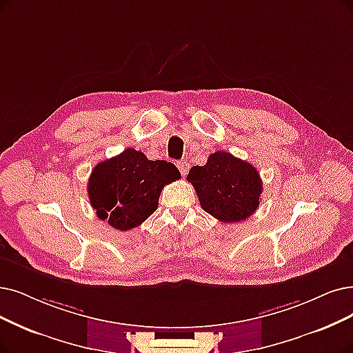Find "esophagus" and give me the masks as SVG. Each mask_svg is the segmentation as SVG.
I'll use <instances>...</instances> for the list:
<instances>
[{"mask_svg":"<svg viewBox=\"0 0 353 353\" xmlns=\"http://www.w3.org/2000/svg\"><path fill=\"white\" fill-rule=\"evenodd\" d=\"M176 166H178V169H179V172H181L182 176L187 175V171H188V162H187V161H179V162L176 163Z\"/></svg>","mask_w":353,"mask_h":353,"instance_id":"obj_1","label":"esophagus"}]
</instances>
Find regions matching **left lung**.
<instances>
[{
    "mask_svg": "<svg viewBox=\"0 0 353 353\" xmlns=\"http://www.w3.org/2000/svg\"><path fill=\"white\" fill-rule=\"evenodd\" d=\"M208 214L223 223L243 221L259 207L262 181L258 169L228 152L211 153L204 166L187 175Z\"/></svg>",
    "mask_w": 353,
    "mask_h": 353,
    "instance_id": "1",
    "label": "left lung"
}]
</instances>
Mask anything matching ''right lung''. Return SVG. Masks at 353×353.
Listing matches in <instances>:
<instances>
[{
	"instance_id": "add662e5",
	"label": "right lung",
	"mask_w": 353,
	"mask_h": 353,
	"mask_svg": "<svg viewBox=\"0 0 353 353\" xmlns=\"http://www.w3.org/2000/svg\"><path fill=\"white\" fill-rule=\"evenodd\" d=\"M181 178L166 161H149L145 153L125 149L98 163L88 181V196L98 219L125 232L137 228L158 208L165 185Z\"/></svg>"
}]
</instances>
